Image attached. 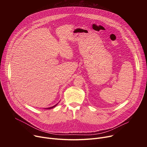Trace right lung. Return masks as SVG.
<instances>
[{"label":"right lung","mask_w":147,"mask_h":147,"mask_svg":"<svg viewBox=\"0 0 147 147\" xmlns=\"http://www.w3.org/2000/svg\"><path fill=\"white\" fill-rule=\"evenodd\" d=\"M57 105V103L56 104V105H54L53 107H50V108H45V109H52V108H53L54 107H55L56 105Z\"/></svg>","instance_id":"1"}]
</instances>
